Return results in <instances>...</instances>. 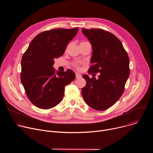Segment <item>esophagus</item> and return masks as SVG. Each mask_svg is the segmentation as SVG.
<instances>
[{
	"label": "esophagus",
	"mask_w": 153,
	"mask_h": 153,
	"mask_svg": "<svg viewBox=\"0 0 153 153\" xmlns=\"http://www.w3.org/2000/svg\"><path fill=\"white\" fill-rule=\"evenodd\" d=\"M76 77L77 79H79V78H81V77H82V76H81V74H80V73H76Z\"/></svg>",
	"instance_id": "esophagus-1"
}]
</instances>
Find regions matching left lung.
<instances>
[{"label":"left lung","instance_id":"obj_1","mask_svg":"<svg viewBox=\"0 0 153 153\" xmlns=\"http://www.w3.org/2000/svg\"><path fill=\"white\" fill-rule=\"evenodd\" d=\"M93 47L92 65L88 73H100L99 79L83 75L86 85L82 94L86 103L94 110L104 111L112 106L124 92L129 76V59L120 40L107 31L82 30Z\"/></svg>","mask_w":153,"mask_h":153}]
</instances>
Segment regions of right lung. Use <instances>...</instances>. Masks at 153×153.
<instances>
[{"mask_svg": "<svg viewBox=\"0 0 153 153\" xmlns=\"http://www.w3.org/2000/svg\"><path fill=\"white\" fill-rule=\"evenodd\" d=\"M79 29L56 28L40 33L31 42L21 60V82L31 102L41 109L58 105L65 87L76 78L71 70L56 71L54 59L62 56Z\"/></svg>", "mask_w": 153, "mask_h": 153, "instance_id": "add662e5", "label": "right lung"}]
</instances>
